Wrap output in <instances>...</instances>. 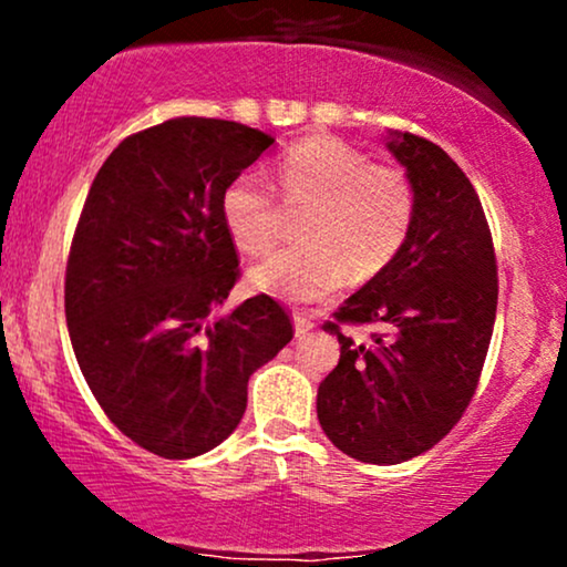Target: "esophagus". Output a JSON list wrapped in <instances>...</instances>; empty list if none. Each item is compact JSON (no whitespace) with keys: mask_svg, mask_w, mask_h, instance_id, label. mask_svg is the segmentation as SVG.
Returning a JSON list of instances; mask_svg holds the SVG:
<instances>
[{"mask_svg":"<svg viewBox=\"0 0 567 567\" xmlns=\"http://www.w3.org/2000/svg\"><path fill=\"white\" fill-rule=\"evenodd\" d=\"M311 328H315V322H311L309 317H303V315L292 317V330H296V338H303Z\"/></svg>","mask_w":567,"mask_h":567,"instance_id":"obj_1","label":"esophagus"}]
</instances>
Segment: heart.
Here are the masks:
<instances>
[{
    "label": "heart",
    "mask_w": 567,
    "mask_h": 567,
    "mask_svg": "<svg viewBox=\"0 0 567 567\" xmlns=\"http://www.w3.org/2000/svg\"><path fill=\"white\" fill-rule=\"evenodd\" d=\"M277 186L298 220V239L252 266L250 285L285 301L311 303L336 292L351 275H381L413 224V186L400 167L370 165L360 148L315 135L290 148L277 165ZM226 237L245 256H264L279 237V205L256 173L234 175L218 199Z\"/></svg>",
    "instance_id": "1"
}]
</instances>
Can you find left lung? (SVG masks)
<instances>
[{"mask_svg":"<svg viewBox=\"0 0 567 567\" xmlns=\"http://www.w3.org/2000/svg\"><path fill=\"white\" fill-rule=\"evenodd\" d=\"M392 157L413 186V224L394 261L324 324L341 360L317 392V419L341 453L402 464L458 424L477 389L493 322L496 256L477 192L437 143L389 130ZM384 328L368 348L338 323Z\"/></svg>","mask_w":567,"mask_h":567,"instance_id":"8db88e82","label":"left lung"}]
</instances>
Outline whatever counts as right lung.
<instances>
[{
	"label": "right lung",
	"mask_w": 567,
	"mask_h": 567,
	"mask_svg": "<svg viewBox=\"0 0 567 567\" xmlns=\"http://www.w3.org/2000/svg\"><path fill=\"white\" fill-rule=\"evenodd\" d=\"M275 143L229 120L175 116L97 171L66 266L76 362L112 424L162 458H194L243 421L247 381L292 338L275 298L216 315L239 277L218 199Z\"/></svg>",
	"instance_id": "right-lung-1"
}]
</instances>
